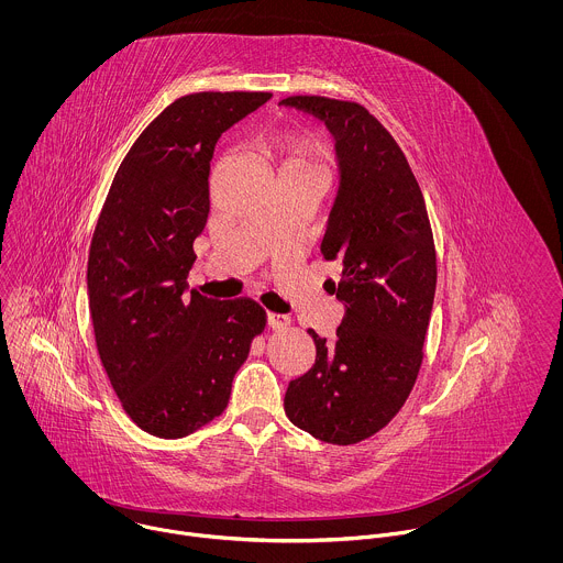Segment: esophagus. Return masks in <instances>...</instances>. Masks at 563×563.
Masks as SVG:
<instances>
[{"label": "esophagus", "instance_id": "esophagus-1", "mask_svg": "<svg viewBox=\"0 0 563 563\" xmlns=\"http://www.w3.org/2000/svg\"><path fill=\"white\" fill-rule=\"evenodd\" d=\"M266 322L271 329H284L290 324V319L286 314H275V312H268L266 314Z\"/></svg>", "mask_w": 563, "mask_h": 563}]
</instances>
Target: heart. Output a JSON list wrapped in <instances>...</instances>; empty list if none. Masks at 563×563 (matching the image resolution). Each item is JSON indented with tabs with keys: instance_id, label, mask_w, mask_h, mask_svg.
Here are the masks:
<instances>
[{
	"instance_id": "heart-1",
	"label": "heart",
	"mask_w": 563,
	"mask_h": 563,
	"mask_svg": "<svg viewBox=\"0 0 563 563\" xmlns=\"http://www.w3.org/2000/svg\"><path fill=\"white\" fill-rule=\"evenodd\" d=\"M271 158L279 164V175H322L321 141L310 132H288L268 147Z\"/></svg>"
}]
</instances>
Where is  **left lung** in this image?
Masks as SVG:
<instances>
[{
	"instance_id": "left-lung-1",
	"label": "left lung",
	"mask_w": 563,
	"mask_h": 563,
	"mask_svg": "<svg viewBox=\"0 0 563 563\" xmlns=\"http://www.w3.org/2000/svg\"><path fill=\"white\" fill-rule=\"evenodd\" d=\"M279 106L324 123L340 184L321 242L342 266L331 292L344 306L335 338L308 329L314 366L288 384L292 424L329 444L384 429L409 397L435 297V246L420 186L390 132L360 103L295 95Z\"/></svg>"
}]
</instances>
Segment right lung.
Returning <instances> with one entry per match:
<instances>
[{
  "label": "right lung",
  "mask_w": 563,
  "mask_h": 563,
  "mask_svg": "<svg viewBox=\"0 0 563 563\" xmlns=\"http://www.w3.org/2000/svg\"><path fill=\"white\" fill-rule=\"evenodd\" d=\"M271 92H195L164 108L121 162L88 253V308L128 416L164 440L214 420L264 331L251 299L188 292L192 242L210 212L217 141Z\"/></svg>",
  "instance_id": "obj_1"
}]
</instances>
